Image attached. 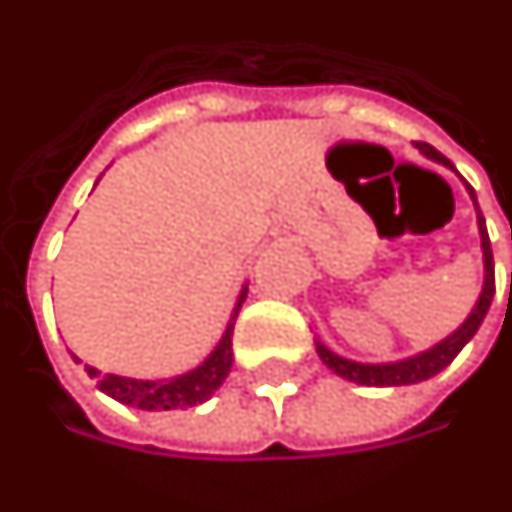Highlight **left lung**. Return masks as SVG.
<instances>
[{
	"instance_id": "1",
	"label": "left lung",
	"mask_w": 512,
	"mask_h": 512,
	"mask_svg": "<svg viewBox=\"0 0 512 512\" xmlns=\"http://www.w3.org/2000/svg\"><path fill=\"white\" fill-rule=\"evenodd\" d=\"M418 152L421 155H427L435 163H443V166H449V160L430 144H416ZM452 169V166H449ZM468 194L474 199V205H477V196L474 191L468 188ZM477 224H480V238H482V260H485V282H482V293L480 299H477V305L474 310L468 313V318L457 327L449 338H443L441 343H435L432 349L427 352H421V355L405 357V360H396V363H355V360H346V357L335 355L330 352L324 343L316 341L318 357L324 360V366L332 368L338 377L349 382H357V385H377V388H388V385H413V382L421 380H430L435 377L438 371L449 366L452 360L457 357V352L466 346L471 338H474V332L480 330L482 318L488 313V307L493 302V291H496V285H493V252H491V238H488V230H485V219H482V213L477 216ZM510 291H512V274H510Z\"/></svg>"
}]
</instances>
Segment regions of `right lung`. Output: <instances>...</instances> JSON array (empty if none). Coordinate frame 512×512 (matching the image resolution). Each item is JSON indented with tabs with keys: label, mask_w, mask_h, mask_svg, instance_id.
<instances>
[{
	"label": "right lung",
	"mask_w": 512,
	"mask_h": 512,
	"mask_svg": "<svg viewBox=\"0 0 512 512\" xmlns=\"http://www.w3.org/2000/svg\"><path fill=\"white\" fill-rule=\"evenodd\" d=\"M246 299V285L235 310H232L230 324L221 335V341L216 343V349L194 368V371H185L180 377H171V380H135V377H119V374H102L99 368L85 366L88 377L96 380L99 391H105L107 396H113L121 405L138 407V410H174V407H194L207 402L213 393L219 391L221 382L227 380L232 368V327H235V318L238 310L244 305ZM74 357V355H71ZM77 360V357H74ZM80 363V360H77Z\"/></svg>",
	"instance_id": "right-lung-1"
}]
</instances>
